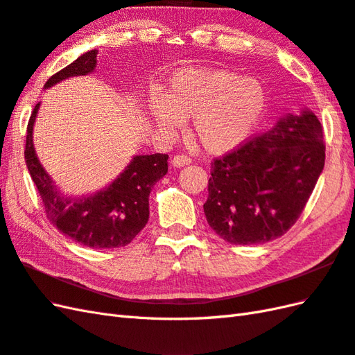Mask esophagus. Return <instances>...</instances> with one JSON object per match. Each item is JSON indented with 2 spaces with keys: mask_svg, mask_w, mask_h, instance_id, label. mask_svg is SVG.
I'll use <instances>...</instances> for the list:
<instances>
[{
  "mask_svg": "<svg viewBox=\"0 0 355 355\" xmlns=\"http://www.w3.org/2000/svg\"><path fill=\"white\" fill-rule=\"evenodd\" d=\"M191 157H187V155L184 154H180V155H175L174 159H172V164H174L175 168H181V166H186V164L191 163Z\"/></svg>",
  "mask_w": 355,
  "mask_h": 355,
  "instance_id": "1",
  "label": "esophagus"
}]
</instances>
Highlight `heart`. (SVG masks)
<instances>
[{
	"mask_svg": "<svg viewBox=\"0 0 355 355\" xmlns=\"http://www.w3.org/2000/svg\"><path fill=\"white\" fill-rule=\"evenodd\" d=\"M163 130L192 118V136L210 154H225L248 140L266 109V92L254 78L228 69H184L171 77L164 95L148 101Z\"/></svg>",
	"mask_w": 355,
	"mask_h": 355,
	"instance_id": "b5f03b06",
	"label": "heart"
}]
</instances>
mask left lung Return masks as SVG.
Listing matches in <instances>:
<instances>
[{"label":"left lung","instance_id":"obj_1","mask_svg":"<svg viewBox=\"0 0 355 355\" xmlns=\"http://www.w3.org/2000/svg\"><path fill=\"white\" fill-rule=\"evenodd\" d=\"M325 164L322 125L310 110L215 159L204 213L215 233L234 245L282 237L306 207Z\"/></svg>","mask_w":355,"mask_h":355}]
</instances>
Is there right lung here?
Returning <instances> with one entry per match:
<instances>
[{
    "instance_id": "right-lung-1",
    "label": "right lung",
    "mask_w": 355,
    "mask_h": 355,
    "mask_svg": "<svg viewBox=\"0 0 355 355\" xmlns=\"http://www.w3.org/2000/svg\"><path fill=\"white\" fill-rule=\"evenodd\" d=\"M96 55V49L80 55L76 62L49 77L45 87H51L64 78L94 72ZM39 105V103L35 105L28 121L24 155L46 218L62 234L89 248L107 250L128 245L150 218L148 200L153 186L166 175L168 154L136 155L109 187L89 196H63L40 164L33 146V125Z\"/></svg>"
}]
</instances>
